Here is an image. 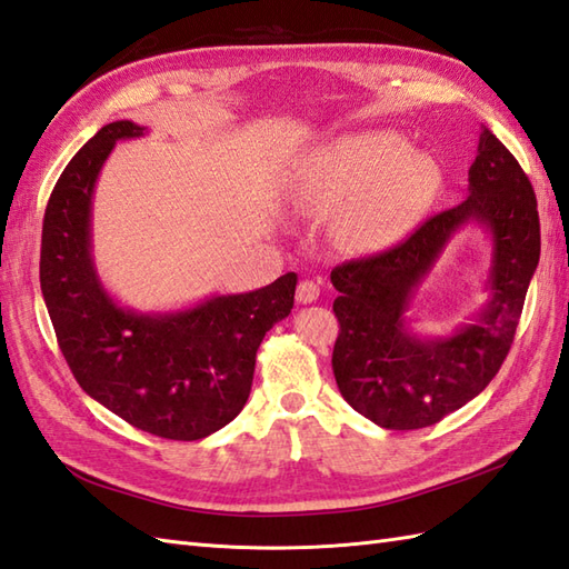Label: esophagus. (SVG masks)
Wrapping results in <instances>:
<instances>
[{
	"label": "esophagus",
	"instance_id": "1",
	"mask_svg": "<svg viewBox=\"0 0 569 569\" xmlns=\"http://www.w3.org/2000/svg\"><path fill=\"white\" fill-rule=\"evenodd\" d=\"M318 296H320V286L316 281H308V278H306V281H300L298 288H296V300L300 306L316 303Z\"/></svg>",
	"mask_w": 569,
	"mask_h": 569
}]
</instances>
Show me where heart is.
<instances>
[{
	"label": "heart",
	"instance_id": "b5f03b06",
	"mask_svg": "<svg viewBox=\"0 0 569 569\" xmlns=\"http://www.w3.org/2000/svg\"><path fill=\"white\" fill-rule=\"evenodd\" d=\"M440 188V163L410 151L393 131L337 139L310 156L298 196L318 217L345 212L337 239L352 251L391 244L426 212Z\"/></svg>",
	"mask_w": 569,
	"mask_h": 569
}]
</instances>
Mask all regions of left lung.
<instances>
[{
    "mask_svg": "<svg viewBox=\"0 0 569 569\" xmlns=\"http://www.w3.org/2000/svg\"><path fill=\"white\" fill-rule=\"evenodd\" d=\"M477 221L495 239L490 303L450 338H418L405 310L443 244L459 226ZM540 259V220L533 186L513 153L479 131L469 168V196L430 214L396 247L335 266L332 352L337 389L357 413L386 430L440 422L497 377L521 320Z\"/></svg>",
    "mask_w": 569,
    "mask_h": 569,
    "instance_id": "obj_1",
    "label": "left lung"
}]
</instances>
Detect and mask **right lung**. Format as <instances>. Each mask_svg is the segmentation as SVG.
<instances>
[{"mask_svg": "<svg viewBox=\"0 0 569 569\" xmlns=\"http://www.w3.org/2000/svg\"><path fill=\"white\" fill-rule=\"evenodd\" d=\"M143 131L129 119L102 127L60 173L43 214L41 291L84 393L156 438L200 440L244 408L257 349L291 312L298 276L166 316L119 308L94 271L90 208L114 143Z\"/></svg>", "mask_w": 569, "mask_h": 569, "instance_id": "obj_1", "label": "right lung"}]
</instances>
